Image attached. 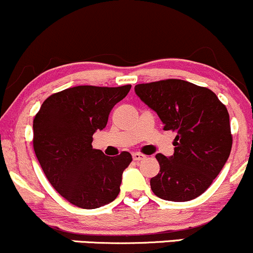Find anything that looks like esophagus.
<instances>
[{
  "label": "esophagus",
  "mask_w": 253,
  "mask_h": 253,
  "mask_svg": "<svg viewBox=\"0 0 253 253\" xmlns=\"http://www.w3.org/2000/svg\"><path fill=\"white\" fill-rule=\"evenodd\" d=\"M132 159L136 160V162H140V160L145 159V156L141 153H138V152H135V153H132Z\"/></svg>",
  "instance_id": "34e87169"
}]
</instances>
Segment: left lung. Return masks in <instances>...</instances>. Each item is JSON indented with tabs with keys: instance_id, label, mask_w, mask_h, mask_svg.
Returning <instances> with one entry per match:
<instances>
[{
	"instance_id": "8db88e82",
	"label": "left lung",
	"mask_w": 253,
	"mask_h": 253,
	"mask_svg": "<svg viewBox=\"0 0 253 253\" xmlns=\"http://www.w3.org/2000/svg\"><path fill=\"white\" fill-rule=\"evenodd\" d=\"M135 93L158 115L164 130L176 131L173 154L158 153L159 173L151 178L157 197L188 202L203 194L232 149L229 115L213 91L182 80L135 85Z\"/></svg>"
}]
</instances>
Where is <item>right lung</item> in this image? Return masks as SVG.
Wrapping results in <instances>:
<instances>
[{
  "instance_id": "right-lung-1",
  "label": "right lung",
  "mask_w": 253,
  "mask_h": 253,
  "mask_svg": "<svg viewBox=\"0 0 253 253\" xmlns=\"http://www.w3.org/2000/svg\"><path fill=\"white\" fill-rule=\"evenodd\" d=\"M131 85H78L50 95L34 119V149L56 192L82 209H97L116 199L131 154L107 157L91 146L117 102Z\"/></svg>"
}]
</instances>
